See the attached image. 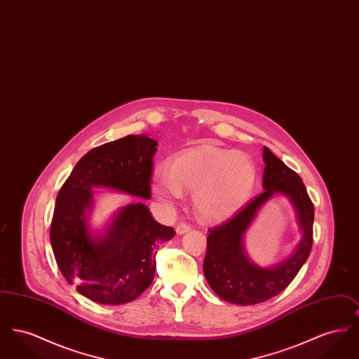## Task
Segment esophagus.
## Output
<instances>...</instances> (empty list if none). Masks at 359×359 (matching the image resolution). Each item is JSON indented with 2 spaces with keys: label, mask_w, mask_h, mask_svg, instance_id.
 I'll return each mask as SVG.
<instances>
[{
  "label": "esophagus",
  "mask_w": 359,
  "mask_h": 359,
  "mask_svg": "<svg viewBox=\"0 0 359 359\" xmlns=\"http://www.w3.org/2000/svg\"><path fill=\"white\" fill-rule=\"evenodd\" d=\"M189 230H191V226L187 224V223H179V224L176 226V233H177L179 236H182V234L187 233Z\"/></svg>",
  "instance_id": "34e87169"
}]
</instances>
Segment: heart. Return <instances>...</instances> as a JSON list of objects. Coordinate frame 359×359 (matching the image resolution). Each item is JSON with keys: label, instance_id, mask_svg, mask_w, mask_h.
I'll use <instances>...</instances> for the list:
<instances>
[{"label": "heart", "instance_id": "heart-1", "mask_svg": "<svg viewBox=\"0 0 359 359\" xmlns=\"http://www.w3.org/2000/svg\"><path fill=\"white\" fill-rule=\"evenodd\" d=\"M257 168L250 156L205 144L179 156L168 171H158L154 194L167 207L194 191L192 202L207 219H224L245 205L256 187Z\"/></svg>", "mask_w": 359, "mask_h": 359}]
</instances>
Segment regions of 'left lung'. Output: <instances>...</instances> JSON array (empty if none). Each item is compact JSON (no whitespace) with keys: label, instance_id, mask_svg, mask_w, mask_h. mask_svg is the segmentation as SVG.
<instances>
[{"label":"left lung","instance_id":"obj_1","mask_svg":"<svg viewBox=\"0 0 359 359\" xmlns=\"http://www.w3.org/2000/svg\"><path fill=\"white\" fill-rule=\"evenodd\" d=\"M264 192L243 205L229 221L208 230L203 272L212 290L231 304L253 306L285 290L299 273L312 249L315 210L302 177L264 147ZM276 193L295 205L302 238L292 256L272 269H262L245 255L243 236L257 210Z\"/></svg>","mask_w":359,"mask_h":359}]
</instances>
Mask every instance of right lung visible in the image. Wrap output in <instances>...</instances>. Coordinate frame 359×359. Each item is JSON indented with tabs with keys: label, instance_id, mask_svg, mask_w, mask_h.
I'll use <instances>...</instances> for the list:
<instances>
[{
	"label": "right lung",
	"instance_id": "right-lung-1",
	"mask_svg": "<svg viewBox=\"0 0 359 359\" xmlns=\"http://www.w3.org/2000/svg\"><path fill=\"white\" fill-rule=\"evenodd\" d=\"M156 151L157 141L145 135L106 142L76 163L56 196L50 230L56 264L69 284L95 303L137 299L154 280L158 245L175 236L141 202L122 207L103 234H91L87 223L93 188L151 199Z\"/></svg>",
	"mask_w": 359,
	"mask_h": 359
}]
</instances>
